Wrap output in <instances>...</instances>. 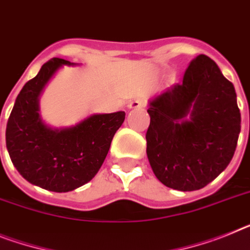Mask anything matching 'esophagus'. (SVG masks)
<instances>
[{
  "label": "esophagus",
  "instance_id": "1",
  "mask_svg": "<svg viewBox=\"0 0 250 250\" xmlns=\"http://www.w3.org/2000/svg\"><path fill=\"white\" fill-rule=\"evenodd\" d=\"M144 106H146V101L140 99L133 100V101H130L129 104H127V108H130V110H136V108L144 107Z\"/></svg>",
  "mask_w": 250,
  "mask_h": 250
}]
</instances>
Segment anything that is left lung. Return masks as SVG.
I'll return each instance as SVG.
<instances>
[{"instance_id":"obj_1","label":"left lung","mask_w":250,"mask_h":250,"mask_svg":"<svg viewBox=\"0 0 250 250\" xmlns=\"http://www.w3.org/2000/svg\"><path fill=\"white\" fill-rule=\"evenodd\" d=\"M146 155L164 186L196 191L229 166L240 133L232 83L206 55L187 68L181 84L149 101Z\"/></svg>"}]
</instances>
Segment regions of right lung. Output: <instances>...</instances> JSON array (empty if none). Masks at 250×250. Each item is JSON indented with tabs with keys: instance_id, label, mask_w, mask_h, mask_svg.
<instances>
[{
	"instance_id": "right-lung-1",
	"label": "right lung",
	"mask_w": 250,
	"mask_h": 250,
	"mask_svg": "<svg viewBox=\"0 0 250 250\" xmlns=\"http://www.w3.org/2000/svg\"><path fill=\"white\" fill-rule=\"evenodd\" d=\"M81 65L61 58L46 62L22 87L6 127L12 164L31 185L53 192H69L97 174L125 112L91 114L70 126L53 127L42 120L40 96L58 70Z\"/></svg>"
}]
</instances>
